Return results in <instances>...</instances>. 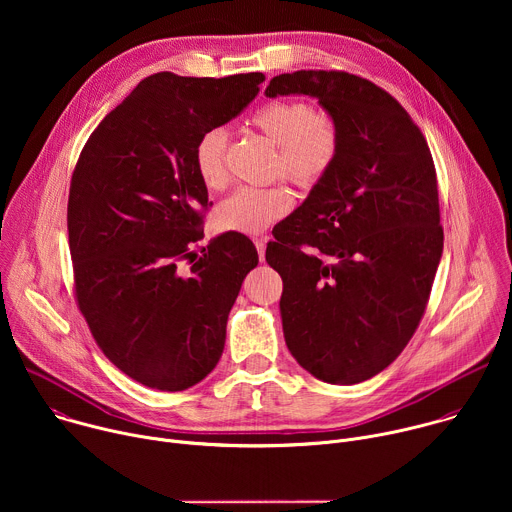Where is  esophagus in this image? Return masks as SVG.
Segmentation results:
<instances>
[{
	"instance_id": "34e87169",
	"label": "esophagus",
	"mask_w": 512,
	"mask_h": 512,
	"mask_svg": "<svg viewBox=\"0 0 512 512\" xmlns=\"http://www.w3.org/2000/svg\"><path fill=\"white\" fill-rule=\"evenodd\" d=\"M265 245H267V239H255V247H257L259 261H261V263L265 261Z\"/></svg>"
}]
</instances>
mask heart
Masks as SVG:
<instances>
[{"instance_id": "obj_1", "label": "heart", "mask_w": 512, "mask_h": 512, "mask_svg": "<svg viewBox=\"0 0 512 512\" xmlns=\"http://www.w3.org/2000/svg\"><path fill=\"white\" fill-rule=\"evenodd\" d=\"M247 125L277 148L273 172L300 186L316 184L340 152L336 119L304 101L265 103L251 113ZM225 148L227 133L221 127L204 131L194 143V170L210 190L225 184ZM289 206L291 196L281 186L239 188L214 208V223L221 231L257 235L281 218Z\"/></svg>"}]
</instances>
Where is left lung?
Here are the masks:
<instances>
[{
    "label": "left lung",
    "instance_id": "1",
    "mask_svg": "<svg viewBox=\"0 0 512 512\" xmlns=\"http://www.w3.org/2000/svg\"><path fill=\"white\" fill-rule=\"evenodd\" d=\"M265 95L314 97L340 127L336 162L265 251L283 279L285 344L324 383L367 381L411 340L442 259L427 141L387 91L348 72H287Z\"/></svg>",
    "mask_w": 512,
    "mask_h": 512
}]
</instances>
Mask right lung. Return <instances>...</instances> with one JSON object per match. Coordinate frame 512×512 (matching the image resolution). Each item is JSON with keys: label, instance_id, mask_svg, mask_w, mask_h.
I'll use <instances>...</instances> for the list:
<instances>
[{"label": "right lung", "instance_id": "1", "mask_svg": "<svg viewBox=\"0 0 512 512\" xmlns=\"http://www.w3.org/2000/svg\"><path fill=\"white\" fill-rule=\"evenodd\" d=\"M263 81V72L143 79L91 133L72 174L68 245L79 308L105 356L145 387L184 391L216 367L229 312L257 267L255 245L239 233L216 237L202 257L190 251L204 237L208 206L192 152Z\"/></svg>", "mask_w": 512, "mask_h": 512}]
</instances>
